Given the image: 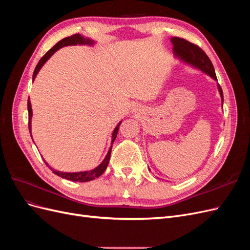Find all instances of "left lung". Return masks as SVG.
Segmentation results:
<instances>
[{"mask_svg": "<svg viewBox=\"0 0 250 250\" xmlns=\"http://www.w3.org/2000/svg\"><path fill=\"white\" fill-rule=\"evenodd\" d=\"M171 42L173 44V53L175 57L180 59L185 63L195 67V69H198L203 73H206L209 77L217 81L213 63H211L206 53L198 46H196V44L184 39H179V37H172ZM217 86L219 93H220L223 104L222 88L220 84H217Z\"/></svg>", "mask_w": 250, "mask_h": 250, "instance_id": "8db88e82", "label": "left lung"}]
</instances>
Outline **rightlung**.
<instances>
[{
	"label": "right lung",
	"mask_w": 250,
	"mask_h": 250,
	"mask_svg": "<svg viewBox=\"0 0 250 250\" xmlns=\"http://www.w3.org/2000/svg\"><path fill=\"white\" fill-rule=\"evenodd\" d=\"M95 43L94 41L89 40V39H85V37H83L81 34H74L72 36H69V37H65V39L62 40L60 42H58L54 47H53L52 49H50L46 54H44L41 60L39 62V63H37L35 70H34V73H33V80L35 79L36 75L39 74L40 70L42 67V65L46 63L47 60L54 54V53L59 50L60 48L62 47H66V46H77V44H88V46H93V44ZM28 113H29V131H30V134H31V119H32V108H31V102H30V99L28 100ZM120 122L116 128L115 130L112 131V135H111V146L108 150V152L106 154V156H105V158L103 160V162L98 166V167H96L95 169L93 170H89V171H83V172H74V173H69V172H62V171H57L55 169L51 168L50 166L48 165V163L43 160V162L46 163V165L48 166V167L52 170V172L56 174V175L62 177V178H65L67 180H71V181H79V183H85V181H90L93 180L97 177H99L100 175H102V174L104 173V171L106 170L107 168V165L109 163V158H110V153H111V147H112V144L113 142H115L116 138H117V134H118V130H119V126L121 125ZM32 138V135H31Z\"/></svg>",
	"instance_id": "obj_1"
}]
</instances>
